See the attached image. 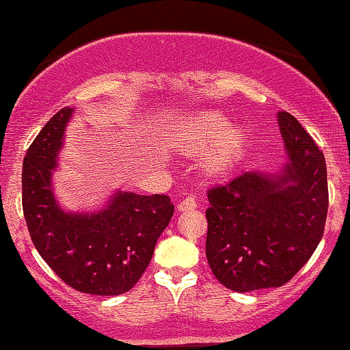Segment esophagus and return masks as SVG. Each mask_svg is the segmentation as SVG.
Instances as JSON below:
<instances>
[{
    "label": "esophagus",
    "mask_w": 350,
    "mask_h": 350,
    "mask_svg": "<svg viewBox=\"0 0 350 350\" xmlns=\"http://www.w3.org/2000/svg\"><path fill=\"white\" fill-rule=\"evenodd\" d=\"M198 206L196 200H194L193 196H188L185 199H182L179 204H177V210L179 211H189V210H194Z\"/></svg>",
    "instance_id": "esophagus-1"
}]
</instances>
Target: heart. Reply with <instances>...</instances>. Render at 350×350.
<instances>
[{"label":"heart","instance_id":"heart-1","mask_svg":"<svg viewBox=\"0 0 350 350\" xmlns=\"http://www.w3.org/2000/svg\"><path fill=\"white\" fill-rule=\"evenodd\" d=\"M180 148L198 154L210 148L204 156L202 168L211 177H221L233 168L244 151V135L230 128V120L217 111H206L194 117L180 134Z\"/></svg>","mask_w":350,"mask_h":350}]
</instances>
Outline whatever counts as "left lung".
Masks as SVG:
<instances>
[{
	"label": "left lung",
	"instance_id": "obj_1",
	"mask_svg": "<svg viewBox=\"0 0 350 350\" xmlns=\"http://www.w3.org/2000/svg\"><path fill=\"white\" fill-rule=\"evenodd\" d=\"M278 125L288 159L278 173L244 171L206 193V260L217 281L234 292L284 286L324 233V154L288 112H278Z\"/></svg>",
	"mask_w": 350,
	"mask_h": 350
}]
</instances>
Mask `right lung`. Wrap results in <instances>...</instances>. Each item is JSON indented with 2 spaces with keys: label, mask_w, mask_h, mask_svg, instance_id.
Returning a JSON list of instances; mask_svg holds the SVG:
<instances>
[{
  "label": "right lung",
  "mask_w": 350,
  "mask_h": 350,
  "mask_svg": "<svg viewBox=\"0 0 350 350\" xmlns=\"http://www.w3.org/2000/svg\"><path fill=\"white\" fill-rule=\"evenodd\" d=\"M74 108H63L35 137L23 162V211L35 248L62 281L90 295L131 290L150 264L174 205L165 194L116 191L97 211H66L52 187Z\"/></svg>",
  "instance_id": "right-lung-1"
}]
</instances>
